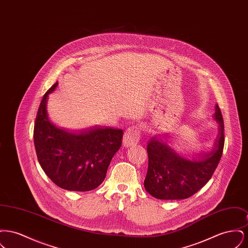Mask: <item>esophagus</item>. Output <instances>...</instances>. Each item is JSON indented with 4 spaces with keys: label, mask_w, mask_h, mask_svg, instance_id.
I'll return each instance as SVG.
<instances>
[{
    "label": "esophagus",
    "mask_w": 248,
    "mask_h": 248,
    "mask_svg": "<svg viewBox=\"0 0 248 248\" xmlns=\"http://www.w3.org/2000/svg\"><path fill=\"white\" fill-rule=\"evenodd\" d=\"M141 135H140V130L137 126L129 127L126 130L124 134L123 138V145L124 147H129L132 145L138 144L140 140Z\"/></svg>",
    "instance_id": "obj_1"
}]
</instances>
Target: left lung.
<instances>
[{"label": "left lung", "instance_id": "obj_1", "mask_svg": "<svg viewBox=\"0 0 248 248\" xmlns=\"http://www.w3.org/2000/svg\"><path fill=\"white\" fill-rule=\"evenodd\" d=\"M213 118L218 124V133L212 150L193 154L191 160L177 154L167 140L157 136L151 139L147 146L149 166L144 187L152 196L160 200L187 199L209 181L224 148V124L217 104Z\"/></svg>", "mask_w": 248, "mask_h": 248}]
</instances>
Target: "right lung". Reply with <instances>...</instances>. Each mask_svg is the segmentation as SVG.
<instances>
[{
	"label": "right lung",
	"instance_id": "add662e5",
	"mask_svg": "<svg viewBox=\"0 0 248 248\" xmlns=\"http://www.w3.org/2000/svg\"><path fill=\"white\" fill-rule=\"evenodd\" d=\"M45 94L36 116L33 140L39 164L61 189L88 191L105 179L107 170L122 145L123 130L93 126L78 133L61 129L48 117V95Z\"/></svg>",
	"mask_w": 248,
	"mask_h": 248
}]
</instances>
